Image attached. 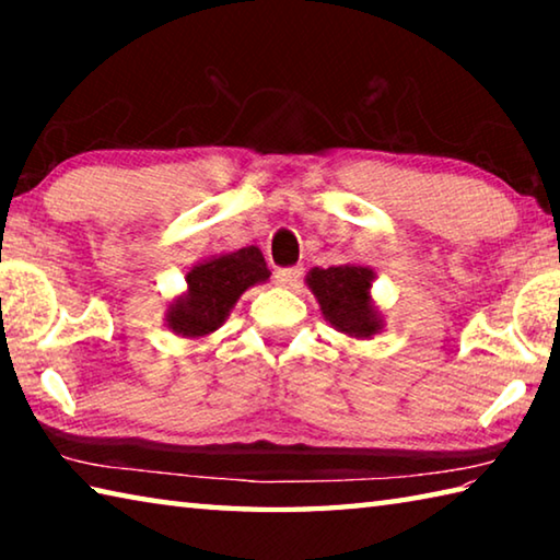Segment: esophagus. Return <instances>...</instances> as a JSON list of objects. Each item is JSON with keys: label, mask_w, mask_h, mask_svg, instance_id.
I'll return each mask as SVG.
<instances>
[{"label": "esophagus", "mask_w": 560, "mask_h": 560, "mask_svg": "<svg viewBox=\"0 0 560 560\" xmlns=\"http://www.w3.org/2000/svg\"><path fill=\"white\" fill-rule=\"evenodd\" d=\"M303 277V269L299 267H291V269H279L277 273H273V279H277L279 287H287V289H293L296 283L301 281Z\"/></svg>", "instance_id": "1"}]
</instances>
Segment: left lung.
Here are the masks:
<instances>
[{
	"instance_id": "1",
	"label": "left lung",
	"mask_w": 560,
	"mask_h": 560,
	"mask_svg": "<svg viewBox=\"0 0 560 560\" xmlns=\"http://www.w3.org/2000/svg\"><path fill=\"white\" fill-rule=\"evenodd\" d=\"M375 271L363 264H340V267L306 273V287L314 293L320 314L338 334L348 338H373L385 328L381 308L373 301Z\"/></svg>"
}]
</instances>
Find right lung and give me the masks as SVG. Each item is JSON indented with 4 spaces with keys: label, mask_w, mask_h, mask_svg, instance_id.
Here are the masks:
<instances>
[{
    "label": "right lung",
    "mask_w": 560,
    "mask_h": 560,
    "mask_svg": "<svg viewBox=\"0 0 560 560\" xmlns=\"http://www.w3.org/2000/svg\"><path fill=\"white\" fill-rule=\"evenodd\" d=\"M269 277L259 246L200 259L185 273V291L167 303L165 326L187 340L212 336L230 318L242 293Z\"/></svg>",
    "instance_id": "right-lung-1"
}]
</instances>
